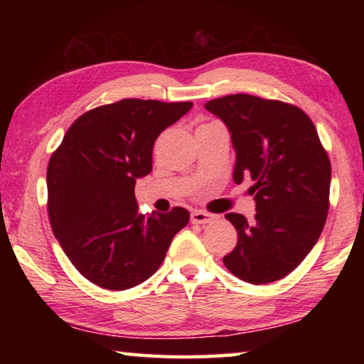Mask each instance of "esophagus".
<instances>
[{"label": "esophagus", "instance_id": "34e87169", "mask_svg": "<svg viewBox=\"0 0 364 364\" xmlns=\"http://www.w3.org/2000/svg\"><path fill=\"white\" fill-rule=\"evenodd\" d=\"M217 220V215L202 212V210H194L191 213V223L194 225H204V223H210V221Z\"/></svg>", "mask_w": 364, "mask_h": 364}]
</instances>
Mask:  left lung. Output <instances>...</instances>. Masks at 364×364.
Instances as JSON below:
<instances>
[{
    "label": "left lung",
    "instance_id": "8db88e82",
    "mask_svg": "<svg viewBox=\"0 0 364 364\" xmlns=\"http://www.w3.org/2000/svg\"><path fill=\"white\" fill-rule=\"evenodd\" d=\"M231 133L232 180L250 176L257 213H226L237 244L225 267L250 284L284 278L310 254L329 210L331 162L313 122L292 104L230 95L205 104Z\"/></svg>",
    "mask_w": 364,
    "mask_h": 364
}]
</instances>
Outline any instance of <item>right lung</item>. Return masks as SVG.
Masks as SVG:
<instances>
[{
  "instance_id": "obj_1",
  "label": "right lung",
  "mask_w": 364,
  "mask_h": 364,
  "mask_svg": "<svg viewBox=\"0 0 364 364\" xmlns=\"http://www.w3.org/2000/svg\"><path fill=\"white\" fill-rule=\"evenodd\" d=\"M193 102L122 100L85 112L49 159L48 215L54 236L86 279L125 291L156 273L189 212H138L134 184L151 173L160 133Z\"/></svg>"
}]
</instances>
